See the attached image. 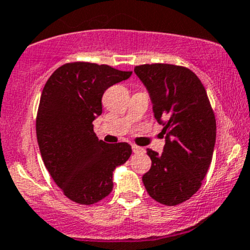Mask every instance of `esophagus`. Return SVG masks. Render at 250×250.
Listing matches in <instances>:
<instances>
[{"label": "esophagus", "instance_id": "1", "mask_svg": "<svg viewBox=\"0 0 250 250\" xmlns=\"http://www.w3.org/2000/svg\"><path fill=\"white\" fill-rule=\"evenodd\" d=\"M132 148H133L134 153H143V152H145V149H144L143 147H139V146H136V145H133Z\"/></svg>", "mask_w": 250, "mask_h": 250}]
</instances>
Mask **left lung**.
<instances>
[{
  "mask_svg": "<svg viewBox=\"0 0 250 250\" xmlns=\"http://www.w3.org/2000/svg\"><path fill=\"white\" fill-rule=\"evenodd\" d=\"M143 81L163 125L162 153L147 148L151 169L143 176L147 193L165 206L190 199L206 176L215 144V117L206 90L190 69L167 63L141 64Z\"/></svg>",
  "mask_w": 250,
  "mask_h": 250,
  "instance_id": "left-lung-1",
  "label": "left lung"
}]
</instances>
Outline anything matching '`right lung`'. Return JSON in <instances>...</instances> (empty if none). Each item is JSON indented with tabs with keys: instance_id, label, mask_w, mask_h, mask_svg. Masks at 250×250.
Masks as SVG:
<instances>
[{
	"instance_id": "1",
	"label": "right lung",
	"mask_w": 250,
	"mask_h": 250,
	"mask_svg": "<svg viewBox=\"0 0 250 250\" xmlns=\"http://www.w3.org/2000/svg\"><path fill=\"white\" fill-rule=\"evenodd\" d=\"M132 72L90 62L65 63L48 79L39 102L36 132L44 165L72 201L93 205L111 193L112 171L129 159L127 143L97 138L104 92Z\"/></svg>"
}]
</instances>
